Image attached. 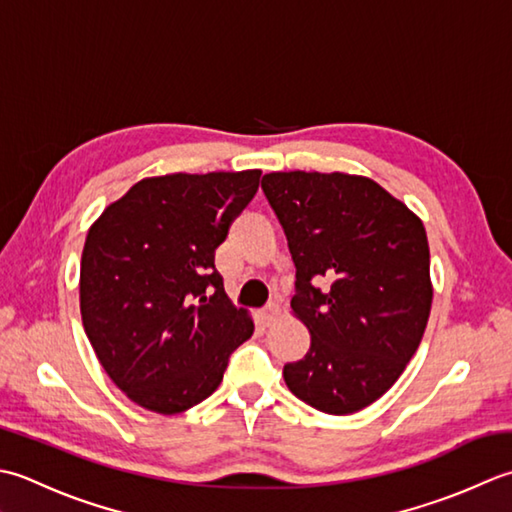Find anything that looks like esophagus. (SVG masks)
I'll return each mask as SVG.
<instances>
[{
	"label": "esophagus",
	"mask_w": 512,
	"mask_h": 512,
	"mask_svg": "<svg viewBox=\"0 0 512 512\" xmlns=\"http://www.w3.org/2000/svg\"><path fill=\"white\" fill-rule=\"evenodd\" d=\"M276 316H278V305H276V302H269V305L263 311H260V325L269 327L271 322L276 320Z\"/></svg>",
	"instance_id": "34e87169"
}]
</instances>
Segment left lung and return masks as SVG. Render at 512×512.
<instances>
[{
  "label": "left lung",
  "instance_id": "left-lung-1",
  "mask_svg": "<svg viewBox=\"0 0 512 512\" xmlns=\"http://www.w3.org/2000/svg\"><path fill=\"white\" fill-rule=\"evenodd\" d=\"M263 192L296 265L291 309L311 333L283 378L322 413H356L393 387L424 336L433 300L424 225L364 176L271 172Z\"/></svg>",
  "mask_w": 512,
  "mask_h": 512
}]
</instances>
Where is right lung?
I'll list each match as a JSON object with an SVG mask.
<instances>
[{"label": "right lung", "instance_id": "1", "mask_svg": "<svg viewBox=\"0 0 512 512\" xmlns=\"http://www.w3.org/2000/svg\"><path fill=\"white\" fill-rule=\"evenodd\" d=\"M258 181L260 170L143 179L90 227L83 327L110 380L143 409L174 415L210 398L252 338L214 254Z\"/></svg>", "mask_w": 512, "mask_h": 512}]
</instances>
